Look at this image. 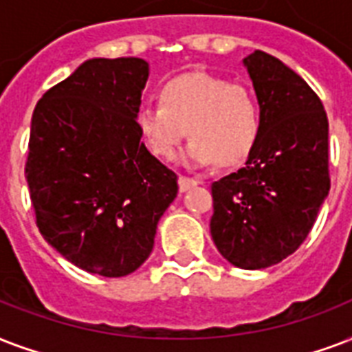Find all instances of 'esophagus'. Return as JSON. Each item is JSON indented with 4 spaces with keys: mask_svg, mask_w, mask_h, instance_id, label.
Segmentation results:
<instances>
[{
    "mask_svg": "<svg viewBox=\"0 0 352 352\" xmlns=\"http://www.w3.org/2000/svg\"><path fill=\"white\" fill-rule=\"evenodd\" d=\"M197 186V181L195 179H190V177H179V190L181 192H188L190 188Z\"/></svg>",
    "mask_w": 352,
    "mask_h": 352,
    "instance_id": "34e87169",
    "label": "esophagus"
}]
</instances>
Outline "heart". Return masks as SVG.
I'll return each mask as SVG.
<instances>
[{"mask_svg":"<svg viewBox=\"0 0 352 352\" xmlns=\"http://www.w3.org/2000/svg\"><path fill=\"white\" fill-rule=\"evenodd\" d=\"M158 104L136 112V129L149 151L171 162L186 134L182 160L190 166L234 168L258 144L262 118L254 94L216 75L184 74L162 85Z\"/></svg>","mask_w":352,"mask_h":352,"instance_id":"1","label":"heart"}]
</instances>
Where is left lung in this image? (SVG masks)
<instances>
[{"instance_id":"8db88e82","label":"left lung","mask_w":352,"mask_h":352,"mask_svg":"<svg viewBox=\"0 0 352 352\" xmlns=\"http://www.w3.org/2000/svg\"><path fill=\"white\" fill-rule=\"evenodd\" d=\"M262 131L236 173L212 182L210 234L223 258L264 270L297 251L331 190L329 120L307 80L273 55L243 58Z\"/></svg>"}]
</instances>
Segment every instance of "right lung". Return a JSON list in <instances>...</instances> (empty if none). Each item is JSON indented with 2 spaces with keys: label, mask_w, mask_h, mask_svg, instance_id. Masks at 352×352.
<instances>
[{
  "label": "right lung",
  "mask_w": 352,
  "mask_h": 352,
  "mask_svg": "<svg viewBox=\"0 0 352 352\" xmlns=\"http://www.w3.org/2000/svg\"><path fill=\"white\" fill-rule=\"evenodd\" d=\"M149 64L90 58L34 107L25 179L40 234L101 277L136 272L177 197V175L136 129Z\"/></svg>",
  "instance_id": "1"
}]
</instances>
